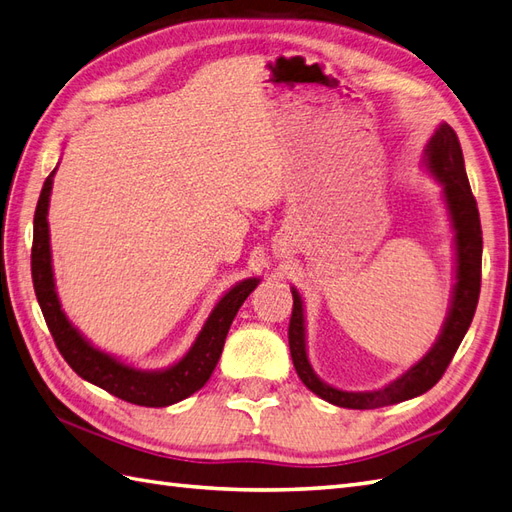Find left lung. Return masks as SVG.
<instances>
[{"instance_id": "left-lung-1", "label": "left lung", "mask_w": 512, "mask_h": 512, "mask_svg": "<svg viewBox=\"0 0 512 512\" xmlns=\"http://www.w3.org/2000/svg\"><path fill=\"white\" fill-rule=\"evenodd\" d=\"M423 162L428 171L441 182L443 197L447 210H450L452 228H454V245H456V284L452 293V306L439 339L430 347V352L419 363L406 369L400 378L391 384L382 386L378 391H341L317 378L308 363L306 354V326H304V302L297 289L293 293V313L289 323V347L293 367L310 391L319 395L334 406L369 410L380 406L400 404L406 400L430 391L441 380L447 365L458 350L460 341L471 326V319L476 315L478 297H480V280H482V228L476 197L471 193V186L465 171L463 149H460L458 136L452 126L441 123L436 128L430 143L423 152Z\"/></svg>"}]
</instances>
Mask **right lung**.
Returning a JSON list of instances; mask_svg holds the SVG:
<instances>
[{
  "mask_svg": "<svg viewBox=\"0 0 512 512\" xmlns=\"http://www.w3.org/2000/svg\"><path fill=\"white\" fill-rule=\"evenodd\" d=\"M54 173L56 169L47 176L34 213L32 282L36 299H39L45 323L54 336L58 352L80 378L108 391L110 395L119 397L123 402L147 408H162L186 400V397L202 389L208 378L213 376L232 321L236 313H239V308L243 306L247 295L256 289V284L260 280L247 278L232 286V289L219 299L213 313L206 319L202 332L197 334L191 350L186 352L176 365L158 371H143L121 363L115 356L97 350V347L86 341L80 330L73 328V323L67 319L65 310L60 306L54 284L52 249H49L47 223Z\"/></svg>",
  "mask_w": 512,
  "mask_h": 512,
  "instance_id": "1",
  "label": "right lung"
}]
</instances>
